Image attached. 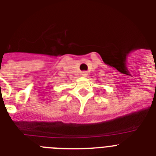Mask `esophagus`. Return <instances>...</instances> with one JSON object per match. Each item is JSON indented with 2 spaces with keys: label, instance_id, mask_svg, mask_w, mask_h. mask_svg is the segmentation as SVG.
<instances>
[{
  "label": "esophagus",
  "instance_id": "obj_1",
  "mask_svg": "<svg viewBox=\"0 0 156 156\" xmlns=\"http://www.w3.org/2000/svg\"><path fill=\"white\" fill-rule=\"evenodd\" d=\"M81 75H82L83 77H87V76L88 73H87L86 71H84V72H83L82 73H81Z\"/></svg>",
  "mask_w": 156,
  "mask_h": 156
}]
</instances>
